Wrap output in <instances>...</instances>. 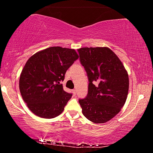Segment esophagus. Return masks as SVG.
I'll list each match as a JSON object with an SVG mask.
<instances>
[{
  "label": "esophagus",
  "mask_w": 153,
  "mask_h": 153,
  "mask_svg": "<svg viewBox=\"0 0 153 153\" xmlns=\"http://www.w3.org/2000/svg\"><path fill=\"white\" fill-rule=\"evenodd\" d=\"M72 91H73V94H74V96H76V89H74L73 90H72Z\"/></svg>",
  "instance_id": "1"
}]
</instances>
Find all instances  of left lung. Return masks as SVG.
<instances>
[{
    "label": "left lung",
    "instance_id": "obj_1",
    "mask_svg": "<svg viewBox=\"0 0 153 153\" xmlns=\"http://www.w3.org/2000/svg\"><path fill=\"white\" fill-rule=\"evenodd\" d=\"M89 80L86 97L79 100L82 113L95 123L107 122L125 104L129 77L122 62L108 47L77 49Z\"/></svg>",
    "mask_w": 153,
    "mask_h": 153
}]
</instances>
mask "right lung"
I'll return each instance as SVG.
<instances>
[{
    "instance_id": "right-lung-1",
    "label": "right lung",
    "mask_w": 153,
    "mask_h": 153,
    "mask_svg": "<svg viewBox=\"0 0 153 153\" xmlns=\"http://www.w3.org/2000/svg\"><path fill=\"white\" fill-rule=\"evenodd\" d=\"M78 58L74 49L53 46L28 59L21 73L19 86L23 100L33 114L51 119L63 112L72 94L64 91L60 82Z\"/></svg>"
}]
</instances>
